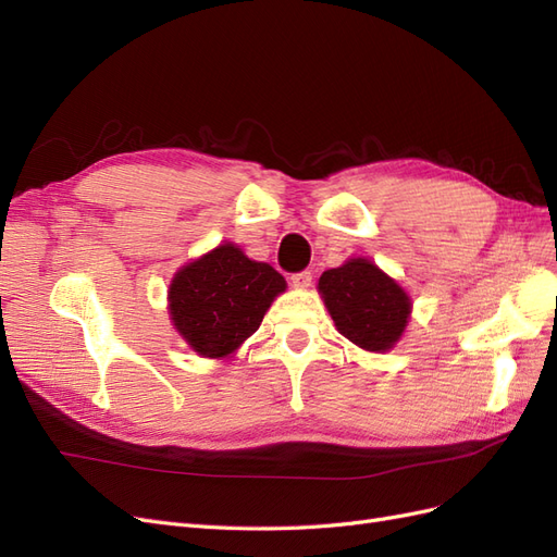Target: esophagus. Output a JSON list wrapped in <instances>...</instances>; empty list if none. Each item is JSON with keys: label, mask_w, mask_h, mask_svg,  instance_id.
I'll return each instance as SVG.
<instances>
[{"label": "esophagus", "mask_w": 557, "mask_h": 557, "mask_svg": "<svg viewBox=\"0 0 557 557\" xmlns=\"http://www.w3.org/2000/svg\"><path fill=\"white\" fill-rule=\"evenodd\" d=\"M293 285L295 288H309L311 285V281H313V274L309 272V269H305V272H297V274H293Z\"/></svg>", "instance_id": "1"}]
</instances>
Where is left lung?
I'll use <instances>...</instances> for the list:
<instances>
[{
    "instance_id": "1",
    "label": "left lung",
    "mask_w": 557,
    "mask_h": 557,
    "mask_svg": "<svg viewBox=\"0 0 557 557\" xmlns=\"http://www.w3.org/2000/svg\"><path fill=\"white\" fill-rule=\"evenodd\" d=\"M318 293L348 342L385 352L391 350L411 315V299L401 285L364 258L327 269L318 281Z\"/></svg>"
}]
</instances>
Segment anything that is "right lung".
Returning a JSON list of instances; mask_svg holds the SVG:
<instances>
[{"instance_id": "right-lung-1", "label": "right lung", "mask_w": 557, "mask_h": 557, "mask_svg": "<svg viewBox=\"0 0 557 557\" xmlns=\"http://www.w3.org/2000/svg\"><path fill=\"white\" fill-rule=\"evenodd\" d=\"M285 278L267 262L221 244L178 269L170 285L172 323L188 346L205 358H225L262 323Z\"/></svg>"}]
</instances>
